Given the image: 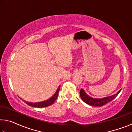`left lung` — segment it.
<instances>
[{
	"mask_svg": "<svg viewBox=\"0 0 132 132\" xmlns=\"http://www.w3.org/2000/svg\"><path fill=\"white\" fill-rule=\"evenodd\" d=\"M121 90L122 89H120L117 94H115L114 95L102 98H93L91 97L87 94L84 90L82 88L80 90V94L82 101L86 102V104L95 106H102L108 103L109 102L112 101L113 99H115L116 97L119 94Z\"/></svg>",
	"mask_w": 132,
	"mask_h": 132,
	"instance_id": "1",
	"label": "left lung"
}]
</instances>
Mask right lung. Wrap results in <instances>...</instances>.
Wrapping results in <instances>:
<instances>
[{
	"mask_svg": "<svg viewBox=\"0 0 132 132\" xmlns=\"http://www.w3.org/2000/svg\"><path fill=\"white\" fill-rule=\"evenodd\" d=\"M59 89H60V86L59 87H58L57 91H56V93L54 95H53L52 97L50 98V99H48L46 101H42V102H35V103H32V102H30L26 101H24V102L26 103L28 105L32 107H37V108H43V107H46L52 105L53 102H54L56 100L57 97H58V95H59Z\"/></svg>",
	"mask_w": 132,
	"mask_h": 132,
	"instance_id": "1",
	"label": "right lung"
}]
</instances>
